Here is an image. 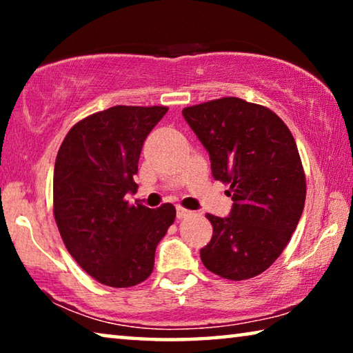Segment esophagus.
Instances as JSON below:
<instances>
[{"instance_id": "1", "label": "esophagus", "mask_w": 353, "mask_h": 353, "mask_svg": "<svg viewBox=\"0 0 353 353\" xmlns=\"http://www.w3.org/2000/svg\"><path fill=\"white\" fill-rule=\"evenodd\" d=\"M191 216V212L190 210H185L182 207H177V219H185Z\"/></svg>"}]
</instances>
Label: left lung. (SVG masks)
<instances>
[{
	"label": "left lung",
	"mask_w": 353,
	"mask_h": 353,
	"mask_svg": "<svg viewBox=\"0 0 353 353\" xmlns=\"http://www.w3.org/2000/svg\"><path fill=\"white\" fill-rule=\"evenodd\" d=\"M185 121L208 151L212 174L229 183L230 214L207 213L213 236L201 249L208 271L246 280L266 271L288 244L307 183L290 129L276 113L240 98L185 107Z\"/></svg>",
	"instance_id": "left-lung-1"
}]
</instances>
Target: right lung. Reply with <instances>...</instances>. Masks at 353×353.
I'll return each mask as SVG.
<instances>
[{
    "instance_id": "right-lung-1",
    "label": "right lung",
    "mask_w": 353,
    "mask_h": 353,
    "mask_svg": "<svg viewBox=\"0 0 353 353\" xmlns=\"http://www.w3.org/2000/svg\"><path fill=\"white\" fill-rule=\"evenodd\" d=\"M168 107L115 105L76 123L54 165V218L71 256L99 283L128 288L151 276L172 204L129 205L146 137Z\"/></svg>"
}]
</instances>
